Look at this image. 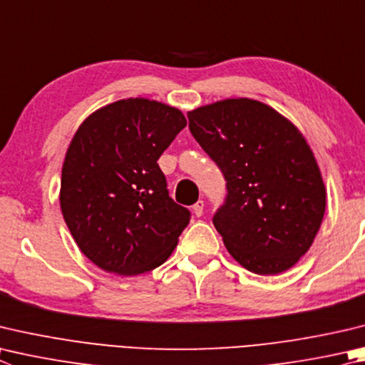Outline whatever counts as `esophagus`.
Segmentation results:
<instances>
[{
  "mask_svg": "<svg viewBox=\"0 0 365 365\" xmlns=\"http://www.w3.org/2000/svg\"><path fill=\"white\" fill-rule=\"evenodd\" d=\"M193 214L196 215V217H201L202 215V212H204V201H197V202H195L193 204Z\"/></svg>",
  "mask_w": 365,
  "mask_h": 365,
  "instance_id": "esophagus-1",
  "label": "esophagus"
}]
</instances>
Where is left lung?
Listing matches in <instances>:
<instances>
[{"instance_id":"1","label":"left lung","mask_w":365,"mask_h":365,"mask_svg":"<svg viewBox=\"0 0 365 365\" xmlns=\"http://www.w3.org/2000/svg\"><path fill=\"white\" fill-rule=\"evenodd\" d=\"M190 130L227 180L212 222L231 257L279 274L307 254L326 212V187L295 125L268 105L227 98L188 111Z\"/></svg>"}]
</instances>
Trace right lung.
<instances>
[{
  "label": "right lung",
  "mask_w": 365,
  "mask_h": 365,
  "mask_svg": "<svg viewBox=\"0 0 365 365\" xmlns=\"http://www.w3.org/2000/svg\"><path fill=\"white\" fill-rule=\"evenodd\" d=\"M187 125L180 110L125 98L79 125L65 155L61 209L83 254L108 273L135 276L168 260L190 223L158 160Z\"/></svg>",
  "instance_id": "obj_1"
}]
</instances>
